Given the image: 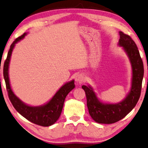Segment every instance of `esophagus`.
<instances>
[{
	"label": "esophagus",
	"instance_id": "1",
	"mask_svg": "<svg viewBox=\"0 0 148 148\" xmlns=\"http://www.w3.org/2000/svg\"><path fill=\"white\" fill-rule=\"evenodd\" d=\"M75 79H76V82L77 83H83V82H84L85 77H84V76H83V75L82 74H77V76H76V78H75Z\"/></svg>",
	"mask_w": 148,
	"mask_h": 148
}]
</instances>
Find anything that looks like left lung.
Here are the masks:
<instances>
[{"label": "left lung", "mask_w": 148, "mask_h": 148, "mask_svg": "<svg viewBox=\"0 0 148 148\" xmlns=\"http://www.w3.org/2000/svg\"><path fill=\"white\" fill-rule=\"evenodd\" d=\"M119 45L127 53L132 66V85L127 97L119 103H103L98 100L90 86L82 85V87L85 92L89 114L95 122L99 123L109 124L123 119L135 107L140 96L144 65L138 48L131 37L122 32H120Z\"/></svg>", "instance_id": "8db88e82"}]
</instances>
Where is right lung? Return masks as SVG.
<instances>
[{"label": "right lung", "mask_w": 148, "mask_h": 148, "mask_svg": "<svg viewBox=\"0 0 148 148\" xmlns=\"http://www.w3.org/2000/svg\"><path fill=\"white\" fill-rule=\"evenodd\" d=\"M26 35V33L23 34L12 42L8 53L6 60L4 61L3 75L6 83L8 95L13 106L18 113L35 124L47 127L53 124L60 118L66 96L75 87L74 81L72 80L62 86L51 100L42 106L32 107L27 106L21 101L14 95L11 88L8 76V66L11 55L15 45L21 39H23Z\"/></svg>", "instance_id": "add662e5"}]
</instances>
